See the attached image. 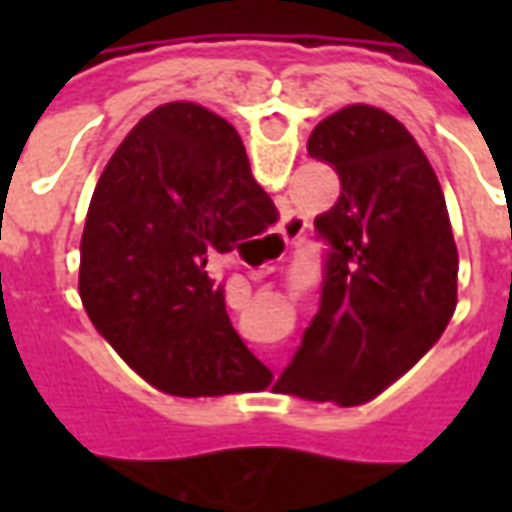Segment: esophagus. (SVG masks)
I'll return each mask as SVG.
<instances>
[{
    "label": "esophagus",
    "instance_id": "obj_1",
    "mask_svg": "<svg viewBox=\"0 0 512 512\" xmlns=\"http://www.w3.org/2000/svg\"><path fill=\"white\" fill-rule=\"evenodd\" d=\"M277 233L282 235V241H285V244H288V246L299 244L301 233H304V222H301L299 216H296V213H293V211L282 213Z\"/></svg>",
    "mask_w": 512,
    "mask_h": 512
}]
</instances>
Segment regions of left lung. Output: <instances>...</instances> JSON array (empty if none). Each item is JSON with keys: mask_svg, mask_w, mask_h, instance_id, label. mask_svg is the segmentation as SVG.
<instances>
[{"mask_svg": "<svg viewBox=\"0 0 512 512\" xmlns=\"http://www.w3.org/2000/svg\"><path fill=\"white\" fill-rule=\"evenodd\" d=\"M307 153L337 172L343 191L315 219L326 241L321 307L279 381L307 400L359 406L450 323L458 249L439 178L392 115L345 106L315 126Z\"/></svg>", "mask_w": 512, "mask_h": 512, "instance_id": "obj_1", "label": "left lung"}]
</instances>
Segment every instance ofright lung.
<instances>
[{
    "label": "right lung",
    "instance_id": "obj_1",
    "mask_svg": "<svg viewBox=\"0 0 512 512\" xmlns=\"http://www.w3.org/2000/svg\"><path fill=\"white\" fill-rule=\"evenodd\" d=\"M277 219L244 142L205 106L142 117L98 178L79 293L95 329L161 392L216 397L271 384L230 323L208 260Z\"/></svg>",
    "mask_w": 512,
    "mask_h": 512
}]
</instances>
